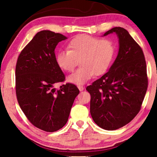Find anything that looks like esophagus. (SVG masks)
Segmentation results:
<instances>
[{"instance_id":"esophagus-1","label":"esophagus","mask_w":157,"mask_h":157,"mask_svg":"<svg viewBox=\"0 0 157 157\" xmlns=\"http://www.w3.org/2000/svg\"><path fill=\"white\" fill-rule=\"evenodd\" d=\"M78 89H79V91H83V90H84V86H81V85H79V86H78Z\"/></svg>"}]
</instances>
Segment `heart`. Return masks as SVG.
Instances as JSON below:
<instances>
[{
	"instance_id": "1",
	"label": "heart",
	"mask_w": 157,
	"mask_h": 157,
	"mask_svg": "<svg viewBox=\"0 0 157 157\" xmlns=\"http://www.w3.org/2000/svg\"><path fill=\"white\" fill-rule=\"evenodd\" d=\"M68 50H60L56 55L57 66L66 72H72L80 60L81 67L69 75L67 81L80 85L94 75L107 72L113 62L115 46L109 39L81 34L68 44Z\"/></svg>"
}]
</instances>
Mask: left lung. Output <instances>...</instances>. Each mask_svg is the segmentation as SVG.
<instances>
[{
  "mask_svg": "<svg viewBox=\"0 0 157 157\" xmlns=\"http://www.w3.org/2000/svg\"><path fill=\"white\" fill-rule=\"evenodd\" d=\"M119 51L109 71L86 87L91 95L90 112L101 128L115 130L132 121L140 110L148 78L144 54L125 29L116 27Z\"/></svg>",
  "mask_w": 157,
  "mask_h": 157,
  "instance_id": "obj_1",
  "label": "left lung"
}]
</instances>
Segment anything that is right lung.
Masks as SVG:
<instances>
[{
	"label": "right lung",
	"mask_w": 157,
	"mask_h": 157,
	"mask_svg": "<svg viewBox=\"0 0 157 157\" xmlns=\"http://www.w3.org/2000/svg\"><path fill=\"white\" fill-rule=\"evenodd\" d=\"M67 39L50 30L39 32L18 55L16 65V94L28 121L45 132H56L65 125L79 91L75 84L53 86L65 81L57 66L55 49Z\"/></svg>",
	"instance_id": "right-lung-1"
}]
</instances>
